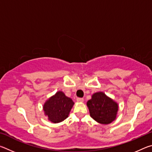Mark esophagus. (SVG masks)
<instances>
[{
  "label": "esophagus",
  "mask_w": 152,
  "mask_h": 152,
  "mask_svg": "<svg viewBox=\"0 0 152 152\" xmlns=\"http://www.w3.org/2000/svg\"><path fill=\"white\" fill-rule=\"evenodd\" d=\"M76 101H77V102H82L84 101V99H83V98H77Z\"/></svg>",
  "instance_id": "34e87169"
}]
</instances>
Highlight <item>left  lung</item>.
Masks as SVG:
<instances>
[{"label": "left lung", "mask_w": 152, "mask_h": 152, "mask_svg": "<svg viewBox=\"0 0 152 152\" xmlns=\"http://www.w3.org/2000/svg\"><path fill=\"white\" fill-rule=\"evenodd\" d=\"M90 115L101 124H109L116 119L118 104L104 92H98L92 95V99L87 102Z\"/></svg>", "instance_id": "8db88e82"}]
</instances>
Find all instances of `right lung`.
<instances>
[{
	"mask_svg": "<svg viewBox=\"0 0 152 152\" xmlns=\"http://www.w3.org/2000/svg\"><path fill=\"white\" fill-rule=\"evenodd\" d=\"M74 102L61 91H58L43 104V110L48 119L53 123L63 121L68 117Z\"/></svg>",
	"mask_w": 152,
	"mask_h": 152,
	"instance_id": "1",
	"label": "right lung"
}]
</instances>
